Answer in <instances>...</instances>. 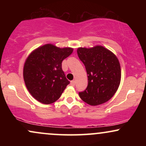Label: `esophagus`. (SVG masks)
Listing matches in <instances>:
<instances>
[{"label":"esophagus","mask_w":146,"mask_h":146,"mask_svg":"<svg viewBox=\"0 0 146 146\" xmlns=\"http://www.w3.org/2000/svg\"><path fill=\"white\" fill-rule=\"evenodd\" d=\"M75 82L74 80H73V81L71 82V85L72 86H75Z\"/></svg>","instance_id":"1"}]
</instances>
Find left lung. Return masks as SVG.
<instances>
[{
    "label": "left lung",
    "mask_w": 146,
    "mask_h": 146,
    "mask_svg": "<svg viewBox=\"0 0 146 146\" xmlns=\"http://www.w3.org/2000/svg\"><path fill=\"white\" fill-rule=\"evenodd\" d=\"M88 75V86L79 95L90 106H98L110 100L119 86L121 67L119 60L102 46L80 47L77 50Z\"/></svg>",
    "instance_id": "obj_1"
}]
</instances>
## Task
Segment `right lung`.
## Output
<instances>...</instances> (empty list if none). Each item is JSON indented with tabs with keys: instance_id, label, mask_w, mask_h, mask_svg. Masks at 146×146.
Here are the masks:
<instances>
[{
	"instance_id": "right-lung-1",
	"label": "right lung",
	"mask_w": 146,
	"mask_h": 146,
	"mask_svg": "<svg viewBox=\"0 0 146 146\" xmlns=\"http://www.w3.org/2000/svg\"><path fill=\"white\" fill-rule=\"evenodd\" d=\"M70 47L59 48L51 44L40 46L27 58L23 78L29 92L44 104L58 100L70 82L62 68V62L73 53Z\"/></svg>"
}]
</instances>
